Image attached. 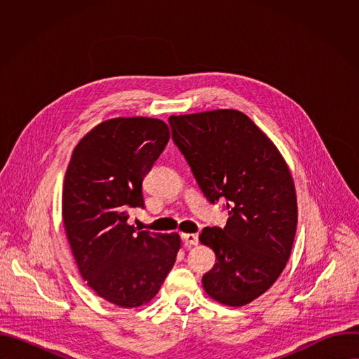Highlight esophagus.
Returning <instances> with one entry per match:
<instances>
[{
	"mask_svg": "<svg viewBox=\"0 0 359 359\" xmlns=\"http://www.w3.org/2000/svg\"><path fill=\"white\" fill-rule=\"evenodd\" d=\"M182 240H183V244H184L186 247H189V245H197V243H198L197 234H191V233L182 234Z\"/></svg>",
	"mask_w": 359,
	"mask_h": 359,
	"instance_id": "34e87169",
	"label": "esophagus"
}]
</instances>
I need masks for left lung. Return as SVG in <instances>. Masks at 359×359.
Returning a JSON list of instances; mask_svg holds the SVG:
<instances>
[{
	"mask_svg": "<svg viewBox=\"0 0 359 359\" xmlns=\"http://www.w3.org/2000/svg\"><path fill=\"white\" fill-rule=\"evenodd\" d=\"M169 123L204 197L224 201L229 213L223 229L204 227L198 237L216 254L203 287L222 304L245 305L276 283L290 259L298 215L288 166L238 111L170 116Z\"/></svg>",
	"mask_w": 359,
	"mask_h": 359,
	"instance_id": "obj_1",
	"label": "left lung"
}]
</instances>
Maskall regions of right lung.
Listing matches in <instances>:
<instances>
[{
  "instance_id": "right-lung-1",
  "label": "right lung",
  "mask_w": 359,
  "mask_h": 359,
  "mask_svg": "<svg viewBox=\"0 0 359 359\" xmlns=\"http://www.w3.org/2000/svg\"><path fill=\"white\" fill-rule=\"evenodd\" d=\"M169 137L161 119L105 121L76 144L65 173L62 219L79 273L123 309L159 292L180 248L176 233H136L128 224V210L144 208L143 179Z\"/></svg>"
}]
</instances>
